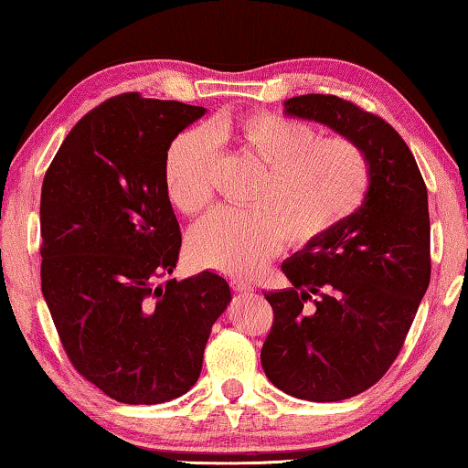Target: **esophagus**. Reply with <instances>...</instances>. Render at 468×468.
I'll return each instance as SVG.
<instances>
[{
    "mask_svg": "<svg viewBox=\"0 0 468 468\" xmlns=\"http://www.w3.org/2000/svg\"><path fill=\"white\" fill-rule=\"evenodd\" d=\"M229 286H231L235 292H252L254 291V286L241 278H231L229 280Z\"/></svg>",
    "mask_w": 468,
    "mask_h": 468,
    "instance_id": "34e87169",
    "label": "esophagus"
}]
</instances>
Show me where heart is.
Segmentation results:
<instances>
[{
	"mask_svg": "<svg viewBox=\"0 0 468 468\" xmlns=\"http://www.w3.org/2000/svg\"><path fill=\"white\" fill-rule=\"evenodd\" d=\"M214 142L233 144L262 165L248 207L216 209L188 235L195 261L216 271L250 275L278 252L282 239L294 248L322 241L360 212L371 188V163L350 137H318L309 122L252 112L171 140L163 180L182 214H199L212 201Z\"/></svg>",
	"mask_w": 468,
	"mask_h": 468,
	"instance_id": "1",
	"label": "heart"
}]
</instances>
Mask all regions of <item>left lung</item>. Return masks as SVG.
I'll list each match as a JSON object with an SVG mask.
<instances>
[{"label":"left lung","instance_id":"8db88e82","mask_svg":"<svg viewBox=\"0 0 468 468\" xmlns=\"http://www.w3.org/2000/svg\"><path fill=\"white\" fill-rule=\"evenodd\" d=\"M284 108L350 137L371 163L360 212L282 265L292 288L265 294L273 309L265 375L291 397L333 403L378 384L405 344L431 282L429 193L410 146L381 116L335 95L292 97Z\"/></svg>","mask_w":468,"mask_h":468}]
</instances>
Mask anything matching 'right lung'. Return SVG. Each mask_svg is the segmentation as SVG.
Wrapping results in <instances>:
<instances>
[{"label":"right lung","mask_w":468,"mask_h":468,"mask_svg":"<svg viewBox=\"0 0 468 468\" xmlns=\"http://www.w3.org/2000/svg\"><path fill=\"white\" fill-rule=\"evenodd\" d=\"M206 108L110 97L84 114L42 184V292L84 379L118 403L156 405L199 379L231 291L218 273L174 271L180 225L163 180L171 140Z\"/></svg>","instance_id":"right-lung-1"}]
</instances>
